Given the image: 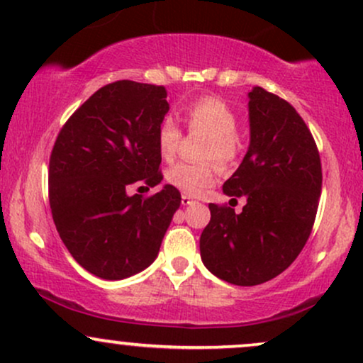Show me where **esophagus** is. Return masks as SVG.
<instances>
[{"mask_svg":"<svg viewBox=\"0 0 363 363\" xmlns=\"http://www.w3.org/2000/svg\"><path fill=\"white\" fill-rule=\"evenodd\" d=\"M181 203H182V205H184V206H187V205H193V203H194V199L191 198L189 194H182V198H181Z\"/></svg>","mask_w":363,"mask_h":363,"instance_id":"obj_1","label":"esophagus"}]
</instances>
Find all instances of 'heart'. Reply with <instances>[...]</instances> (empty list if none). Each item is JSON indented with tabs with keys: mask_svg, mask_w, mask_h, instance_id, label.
<instances>
[{
	"mask_svg": "<svg viewBox=\"0 0 363 363\" xmlns=\"http://www.w3.org/2000/svg\"><path fill=\"white\" fill-rule=\"evenodd\" d=\"M184 119L189 129L208 135L203 145L201 158L215 160L222 169L230 167L239 158L240 141L237 136V114L227 102L218 97L196 99L184 109ZM181 129L172 119H165L158 126L157 148L164 160L170 162L176 157ZM216 165L211 162L203 164H176L172 165L165 179L170 186L186 194L198 196L215 182Z\"/></svg>",
	"mask_w": 363,
	"mask_h": 363,
	"instance_id": "b5f03b06",
	"label": "heart"
}]
</instances>
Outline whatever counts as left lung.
<instances>
[{"instance_id": "1", "label": "left lung", "mask_w": 363, "mask_h": 363, "mask_svg": "<svg viewBox=\"0 0 363 363\" xmlns=\"http://www.w3.org/2000/svg\"><path fill=\"white\" fill-rule=\"evenodd\" d=\"M251 143L242 164L225 181L240 213L210 203L199 239L205 266L220 280L252 286L278 277L301 254L319 206L323 170L318 145L298 112L278 95L249 91Z\"/></svg>"}]
</instances>
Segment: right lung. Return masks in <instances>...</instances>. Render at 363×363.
Segmentation results:
<instances>
[{
  "mask_svg": "<svg viewBox=\"0 0 363 363\" xmlns=\"http://www.w3.org/2000/svg\"><path fill=\"white\" fill-rule=\"evenodd\" d=\"M167 112L165 86L119 80L83 102L54 143V225L74 261L104 280L148 268L181 205L170 184L148 198L128 194L131 184L153 187L164 179L157 131Z\"/></svg>",
  "mask_w": 363,
  "mask_h": 363,
  "instance_id": "obj_1",
  "label": "right lung"
}]
</instances>
